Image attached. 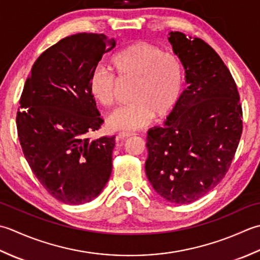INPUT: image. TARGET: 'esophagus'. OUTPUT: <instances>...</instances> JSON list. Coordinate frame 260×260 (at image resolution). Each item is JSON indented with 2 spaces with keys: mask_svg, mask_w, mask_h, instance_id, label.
<instances>
[{
  "mask_svg": "<svg viewBox=\"0 0 260 260\" xmlns=\"http://www.w3.org/2000/svg\"><path fill=\"white\" fill-rule=\"evenodd\" d=\"M136 135H137L136 132H132V131H120L118 134L119 138H121V139H124V138H129V137L136 136Z\"/></svg>",
  "mask_w": 260,
  "mask_h": 260,
  "instance_id": "1",
  "label": "esophagus"
}]
</instances>
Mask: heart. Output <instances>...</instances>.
I'll return each mask as SVG.
<instances>
[{
  "mask_svg": "<svg viewBox=\"0 0 260 260\" xmlns=\"http://www.w3.org/2000/svg\"><path fill=\"white\" fill-rule=\"evenodd\" d=\"M110 65L119 79L134 81V102L115 110L108 116L111 129L138 130L151 122L153 116L164 118L181 99L184 70L178 56L164 52L158 47L137 42L119 50ZM92 98L103 107L115 103V77L103 66L95 67L88 79Z\"/></svg>",
  "mask_w": 260,
  "mask_h": 260,
  "instance_id": "obj_1",
  "label": "heart"
}]
</instances>
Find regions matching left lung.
Instances as JSON below:
<instances>
[{"instance_id":"1","label":"left lung","mask_w":260,"mask_h":260,"mask_svg":"<svg viewBox=\"0 0 260 260\" xmlns=\"http://www.w3.org/2000/svg\"><path fill=\"white\" fill-rule=\"evenodd\" d=\"M187 88L165 126L148 131L146 174L160 197L192 203L224 177L242 134L236 82L215 50L200 38L169 32Z\"/></svg>"}]
</instances>
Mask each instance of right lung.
I'll return each instance as SVG.
<instances>
[{
  "instance_id": "add662e5",
  "label": "right lung",
  "mask_w": 260,
  "mask_h": 260,
  "mask_svg": "<svg viewBox=\"0 0 260 260\" xmlns=\"http://www.w3.org/2000/svg\"><path fill=\"white\" fill-rule=\"evenodd\" d=\"M114 47L104 35L66 37L38 57L24 84L17 113L20 145L40 184L62 203L99 197L112 172L115 137L87 135L103 123L88 79Z\"/></svg>"
}]
</instances>
